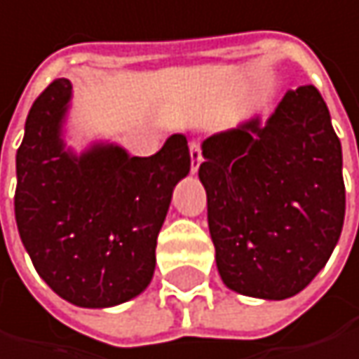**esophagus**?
Listing matches in <instances>:
<instances>
[{
	"label": "esophagus",
	"instance_id": "1",
	"mask_svg": "<svg viewBox=\"0 0 359 359\" xmlns=\"http://www.w3.org/2000/svg\"><path fill=\"white\" fill-rule=\"evenodd\" d=\"M201 163H203L201 144H198V142H192V144H190V169H192V173H196V171H198Z\"/></svg>",
	"mask_w": 359,
	"mask_h": 359
}]
</instances>
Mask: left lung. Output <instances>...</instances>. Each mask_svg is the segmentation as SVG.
Wrapping results in <instances>:
<instances>
[{
  "mask_svg": "<svg viewBox=\"0 0 359 359\" xmlns=\"http://www.w3.org/2000/svg\"><path fill=\"white\" fill-rule=\"evenodd\" d=\"M198 180L224 285L283 300L334 252L345 219L343 150L316 86L203 142Z\"/></svg>",
  "mask_w": 359,
  "mask_h": 359,
  "instance_id": "1",
  "label": "left lung"
}]
</instances>
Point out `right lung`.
Instances as JSON below:
<instances>
[{
  "label": "right lung",
  "instance_id": "1",
  "mask_svg": "<svg viewBox=\"0 0 359 359\" xmlns=\"http://www.w3.org/2000/svg\"><path fill=\"white\" fill-rule=\"evenodd\" d=\"M72 90L59 78L29 109L16 152L14 215L53 292L84 309H105L150 285L156 239L173 188L190 171V150L175 133L148 158L109 142L76 154L63 137Z\"/></svg>",
  "mask_w": 359,
  "mask_h": 359
}]
</instances>
